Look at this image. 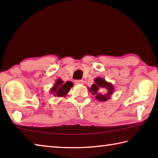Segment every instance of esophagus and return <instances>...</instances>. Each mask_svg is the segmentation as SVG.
Returning <instances> with one entry per match:
<instances>
[{
	"mask_svg": "<svg viewBox=\"0 0 158 158\" xmlns=\"http://www.w3.org/2000/svg\"><path fill=\"white\" fill-rule=\"evenodd\" d=\"M74 83L77 84H82L83 83H84V81L83 80H81V79H77L74 81Z\"/></svg>",
	"mask_w": 158,
	"mask_h": 158,
	"instance_id": "esophagus-1",
	"label": "esophagus"
}]
</instances>
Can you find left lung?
Here are the masks:
<instances>
[{
    "label": "left lung",
    "mask_w": 158,
    "mask_h": 158,
    "mask_svg": "<svg viewBox=\"0 0 158 158\" xmlns=\"http://www.w3.org/2000/svg\"><path fill=\"white\" fill-rule=\"evenodd\" d=\"M114 86L111 83L106 82L105 79L98 77L95 79L91 89L89 90L93 92V95H96L95 98L99 101L104 102L109 100L114 91Z\"/></svg>",
    "instance_id": "8db88e82"
}]
</instances>
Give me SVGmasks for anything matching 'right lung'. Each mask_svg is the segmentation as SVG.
I'll list each match as a JSON object with an SVG mask.
<instances>
[{
    "label": "right lung",
    "instance_id": "right-lung-1",
    "mask_svg": "<svg viewBox=\"0 0 158 158\" xmlns=\"http://www.w3.org/2000/svg\"><path fill=\"white\" fill-rule=\"evenodd\" d=\"M73 85V84L71 81H67L64 83L61 79H58L56 81L54 85L51 89V93L53 95L57 96V97H63L65 96L67 93L69 92V89Z\"/></svg>",
    "mask_w": 158,
    "mask_h": 158
}]
</instances>
